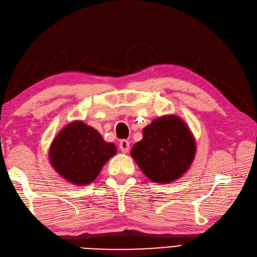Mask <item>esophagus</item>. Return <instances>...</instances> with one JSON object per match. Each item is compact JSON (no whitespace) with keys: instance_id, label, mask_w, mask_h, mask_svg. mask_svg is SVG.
Wrapping results in <instances>:
<instances>
[{"instance_id":"esophagus-1","label":"esophagus","mask_w":257,"mask_h":257,"mask_svg":"<svg viewBox=\"0 0 257 257\" xmlns=\"http://www.w3.org/2000/svg\"><path fill=\"white\" fill-rule=\"evenodd\" d=\"M119 150H121L123 153H127L128 150H130V142L126 140H122L121 142H119Z\"/></svg>"}]
</instances>
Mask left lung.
I'll return each mask as SVG.
<instances>
[{"label":"left lung","instance_id":"left-lung-1","mask_svg":"<svg viewBox=\"0 0 257 257\" xmlns=\"http://www.w3.org/2000/svg\"><path fill=\"white\" fill-rule=\"evenodd\" d=\"M195 150L194 138L185 123L171 115L144 127L143 139L133 146L131 155L151 181L166 184L187 171Z\"/></svg>","mask_w":257,"mask_h":257}]
</instances>
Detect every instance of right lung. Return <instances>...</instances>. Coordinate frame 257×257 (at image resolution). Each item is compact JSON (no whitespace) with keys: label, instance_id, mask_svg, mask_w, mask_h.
Segmentation results:
<instances>
[{"label":"right lung","instance_id":"obj_1","mask_svg":"<svg viewBox=\"0 0 257 257\" xmlns=\"http://www.w3.org/2000/svg\"><path fill=\"white\" fill-rule=\"evenodd\" d=\"M115 153L114 144L105 142L96 130L83 122H74L53 141L50 161L65 180L85 185L96 179L103 165Z\"/></svg>","mask_w":257,"mask_h":257}]
</instances>
